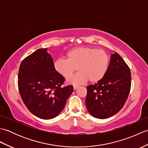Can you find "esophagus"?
I'll return each instance as SVG.
<instances>
[{
	"label": "esophagus",
	"mask_w": 148,
	"mask_h": 148,
	"mask_svg": "<svg viewBox=\"0 0 148 148\" xmlns=\"http://www.w3.org/2000/svg\"><path fill=\"white\" fill-rule=\"evenodd\" d=\"M78 87H79V86H78V85H74L73 86V88H74V90H76V89Z\"/></svg>",
	"instance_id": "34e87169"
}]
</instances>
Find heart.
<instances>
[{"label": "heart", "mask_w": 148, "mask_h": 148, "mask_svg": "<svg viewBox=\"0 0 148 148\" xmlns=\"http://www.w3.org/2000/svg\"><path fill=\"white\" fill-rule=\"evenodd\" d=\"M109 62V56L103 49L79 47L69 50L66 53V59L56 60L54 69L63 77L69 78L78 68L80 72L67 79L68 84H82L88 80L95 83L104 77Z\"/></svg>", "instance_id": "1"}]
</instances>
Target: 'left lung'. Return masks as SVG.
Returning <instances> with one entry per match:
<instances>
[{
	"instance_id": "left-lung-1",
	"label": "left lung",
	"mask_w": 148,
	"mask_h": 148,
	"mask_svg": "<svg viewBox=\"0 0 148 148\" xmlns=\"http://www.w3.org/2000/svg\"><path fill=\"white\" fill-rule=\"evenodd\" d=\"M86 88L85 103L88 112L97 118L111 117L120 111L129 95L130 68L121 56L115 52L111 56L104 77Z\"/></svg>"
}]
</instances>
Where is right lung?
<instances>
[{
  "label": "right lung",
  "instance_id": "obj_1",
  "mask_svg": "<svg viewBox=\"0 0 148 148\" xmlns=\"http://www.w3.org/2000/svg\"><path fill=\"white\" fill-rule=\"evenodd\" d=\"M64 77L54 69L47 48L36 50L22 60L18 85L25 105L34 115L49 119L57 116L73 92V86L62 87Z\"/></svg>",
  "mask_w": 148,
  "mask_h": 148
}]
</instances>
